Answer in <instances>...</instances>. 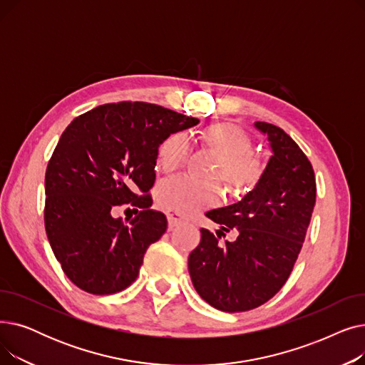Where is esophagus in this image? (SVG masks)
Returning a JSON list of instances; mask_svg holds the SVG:
<instances>
[{
    "label": "esophagus",
    "mask_w": 365,
    "mask_h": 365,
    "mask_svg": "<svg viewBox=\"0 0 365 365\" xmlns=\"http://www.w3.org/2000/svg\"><path fill=\"white\" fill-rule=\"evenodd\" d=\"M167 219H168L170 229H173V227L178 226L182 222V215L178 213V212H171V210H168V212H167Z\"/></svg>",
    "instance_id": "obj_1"
}]
</instances>
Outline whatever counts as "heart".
<instances>
[{"mask_svg":"<svg viewBox=\"0 0 365 365\" xmlns=\"http://www.w3.org/2000/svg\"><path fill=\"white\" fill-rule=\"evenodd\" d=\"M202 142L219 153L213 176L235 189L250 187L262 176V161L250 153L252 140L232 124H213L201 133ZM190 153V139L186 133L168 136L158 149L160 167L170 173L182 168ZM222 200V189L216 182H201L190 176L163 180L157 187V201L161 207L189 215L201 208L213 207Z\"/></svg>","mask_w":365,"mask_h":365,"instance_id":"b5f03b06","label":"heart"}]
</instances>
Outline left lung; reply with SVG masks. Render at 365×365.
<instances>
[{"mask_svg": "<svg viewBox=\"0 0 365 365\" xmlns=\"http://www.w3.org/2000/svg\"><path fill=\"white\" fill-rule=\"evenodd\" d=\"M272 157L259 182L240 202L205 216L220 225L216 235L201 229L187 259L197 293L223 312H244L272 299L289 279L302 250L317 198L314 168L299 145L277 125L256 121ZM235 242L222 246L223 232Z\"/></svg>", "mask_w": 365, "mask_h": 365, "instance_id": "left-lung-1", "label": "left lung"}]
</instances>
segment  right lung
Instances as JSON below:
<instances>
[{
    "label": "right lung",
    "mask_w": 365,
    "mask_h": 365,
    "mask_svg": "<svg viewBox=\"0 0 365 365\" xmlns=\"http://www.w3.org/2000/svg\"><path fill=\"white\" fill-rule=\"evenodd\" d=\"M192 117L145 102L94 108L62 133L46 171L44 223L66 277L91 294H113L136 281L148 247L167 231L152 210L160 145L197 125ZM133 205L124 224L111 213Z\"/></svg>",
    "instance_id": "right-lung-1"
}]
</instances>
